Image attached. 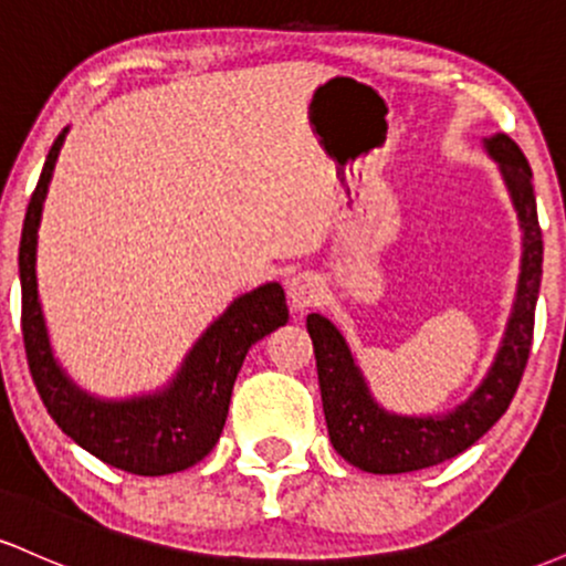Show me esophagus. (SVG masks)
<instances>
[{"instance_id": "obj_1", "label": "esophagus", "mask_w": 566, "mask_h": 566, "mask_svg": "<svg viewBox=\"0 0 566 566\" xmlns=\"http://www.w3.org/2000/svg\"><path fill=\"white\" fill-rule=\"evenodd\" d=\"M322 295H324V282L314 274V271H301V274H295L287 282V297H290L292 308H297V311L319 303Z\"/></svg>"}]
</instances>
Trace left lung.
Returning <instances> with one entry per match:
<instances>
[{"mask_svg":"<svg viewBox=\"0 0 566 566\" xmlns=\"http://www.w3.org/2000/svg\"><path fill=\"white\" fill-rule=\"evenodd\" d=\"M484 148L497 161L516 207L518 226H522V274L495 361L463 405L447 415H428V418L386 412L369 394L365 375L340 329L322 314H308L305 319L314 340L329 441L340 458L367 473L420 471L469 450L473 441L482 439L503 418L522 382L543 276V231L537 223L530 161L522 148L503 133L484 138Z\"/></svg>","mask_w":566,"mask_h":566,"instance_id":"8db88e82","label":"left lung"}]
</instances>
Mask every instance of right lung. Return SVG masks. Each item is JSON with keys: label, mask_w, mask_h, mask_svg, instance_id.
Segmentation results:
<instances>
[{"label": "right lung", "mask_w": 566, "mask_h": 566, "mask_svg": "<svg viewBox=\"0 0 566 566\" xmlns=\"http://www.w3.org/2000/svg\"><path fill=\"white\" fill-rule=\"evenodd\" d=\"M69 127L57 135L31 193L21 233L23 343L31 378L50 418L82 450L114 469L138 476H165L199 463L216 447L229 415V401L247 350L261 337L287 324L290 311L282 284L237 297L223 316L207 327L188 350L170 386L133 399H97L82 391L57 365L36 290V239L44 197Z\"/></svg>", "instance_id": "obj_1"}]
</instances>
